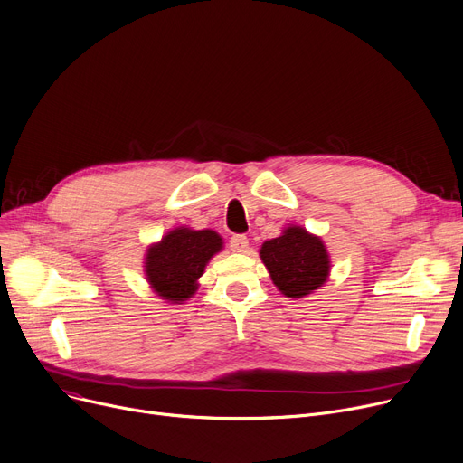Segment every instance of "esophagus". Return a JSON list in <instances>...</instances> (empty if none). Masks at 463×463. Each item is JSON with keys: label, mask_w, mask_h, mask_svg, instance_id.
<instances>
[{"label": "esophagus", "mask_w": 463, "mask_h": 463, "mask_svg": "<svg viewBox=\"0 0 463 463\" xmlns=\"http://www.w3.org/2000/svg\"><path fill=\"white\" fill-rule=\"evenodd\" d=\"M250 248V240L244 234H236L231 238V250L234 253H246Z\"/></svg>", "instance_id": "esophagus-1"}]
</instances>
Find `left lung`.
<instances>
[{
	"mask_svg": "<svg viewBox=\"0 0 463 463\" xmlns=\"http://www.w3.org/2000/svg\"><path fill=\"white\" fill-rule=\"evenodd\" d=\"M260 260L281 295L306 298L321 288L330 276V255L321 236L302 225H288L278 238L260 246Z\"/></svg>",
	"mask_w": 463,
	"mask_h": 463,
	"instance_id": "1",
	"label": "left lung"
}]
</instances>
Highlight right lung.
<instances>
[{
    "label": "right lung",
    "instance_id": "right-lung-1",
    "mask_svg": "<svg viewBox=\"0 0 463 463\" xmlns=\"http://www.w3.org/2000/svg\"><path fill=\"white\" fill-rule=\"evenodd\" d=\"M222 250L223 238L215 231L176 227L146 250V281L159 298L184 304L197 293L206 264Z\"/></svg>",
    "mask_w": 463,
    "mask_h": 463
}]
</instances>
